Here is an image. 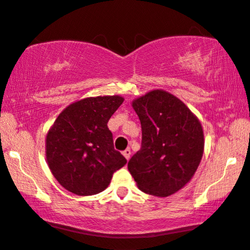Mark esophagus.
Returning a JSON list of instances; mask_svg holds the SVG:
<instances>
[{
    "mask_svg": "<svg viewBox=\"0 0 250 250\" xmlns=\"http://www.w3.org/2000/svg\"><path fill=\"white\" fill-rule=\"evenodd\" d=\"M123 154H124V157L128 160L129 157H131V150H129V149L124 150V151H123Z\"/></svg>",
    "mask_w": 250,
    "mask_h": 250,
    "instance_id": "34e87169",
    "label": "esophagus"
}]
</instances>
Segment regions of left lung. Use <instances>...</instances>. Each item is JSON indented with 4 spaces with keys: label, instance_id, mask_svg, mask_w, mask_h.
<instances>
[{
    "label": "left lung",
    "instance_id": "left-lung-1",
    "mask_svg": "<svg viewBox=\"0 0 250 250\" xmlns=\"http://www.w3.org/2000/svg\"><path fill=\"white\" fill-rule=\"evenodd\" d=\"M142 127L128 170L142 191L169 196L191 179L204 150L201 123L175 96L153 90L133 101Z\"/></svg>",
    "mask_w": 250,
    "mask_h": 250
}]
</instances>
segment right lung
<instances>
[{
    "label": "right lung",
    "mask_w": 250,
    "mask_h": 250,
    "mask_svg": "<svg viewBox=\"0 0 250 250\" xmlns=\"http://www.w3.org/2000/svg\"><path fill=\"white\" fill-rule=\"evenodd\" d=\"M123 101L119 96L91 97L70 104L57 117L46 137V158L65 189L81 196L98 194L127 162L114 149L107 126Z\"/></svg>",
    "instance_id": "obj_1"
}]
</instances>
